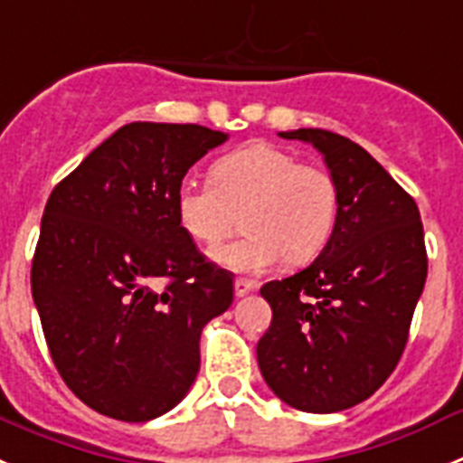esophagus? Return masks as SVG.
<instances>
[{
  "instance_id": "obj_1",
  "label": "esophagus",
  "mask_w": 463,
  "mask_h": 463,
  "mask_svg": "<svg viewBox=\"0 0 463 463\" xmlns=\"http://www.w3.org/2000/svg\"><path fill=\"white\" fill-rule=\"evenodd\" d=\"M256 287H259L256 281L242 279V277H240V279H235V296H240V298H242V296H247V293L256 291Z\"/></svg>"
}]
</instances>
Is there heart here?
Masks as SVG:
<instances>
[{
	"mask_svg": "<svg viewBox=\"0 0 463 463\" xmlns=\"http://www.w3.org/2000/svg\"><path fill=\"white\" fill-rule=\"evenodd\" d=\"M337 212V184L324 167L265 142L231 151L212 165L209 182L184 179L175 191L176 223L203 247H219L242 216L247 235L214 254L237 272H260L284 256L312 260L331 240Z\"/></svg>",
	"mask_w": 463,
	"mask_h": 463,
	"instance_id": "1",
	"label": "heart"
}]
</instances>
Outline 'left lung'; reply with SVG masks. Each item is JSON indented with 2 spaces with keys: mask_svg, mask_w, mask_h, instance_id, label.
Returning <instances> with one entry per match:
<instances>
[{
  "mask_svg": "<svg viewBox=\"0 0 463 463\" xmlns=\"http://www.w3.org/2000/svg\"><path fill=\"white\" fill-rule=\"evenodd\" d=\"M324 156L340 212L317 260L260 288L272 307L259 340L263 380L303 412H340L387 382L426 281L415 200L352 139L319 128L279 132Z\"/></svg>",
  "mask_w": 463,
  "mask_h": 463,
  "instance_id": "left-lung-1",
  "label": "left lung"
}]
</instances>
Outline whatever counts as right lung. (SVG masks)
Segmentation results:
<instances>
[{
	"label": "right lung",
	"instance_id": "obj_1",
	"mask_svg": "<svg viewBox=\"0 0 463 463\" xmlns=\"http://www.w3.org/2000/svg\"><path fill=\"white\" fill-rule=\"evenodd\" d=\"M228 135L128 123L53 188L32 298L64 384L99 415L148 421L184 399L200 333L232 303V275L179 228L175 191Z\"/></svg>",
	"mask_w": 463,
	"mask_h": 463
}]
</instances>
